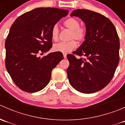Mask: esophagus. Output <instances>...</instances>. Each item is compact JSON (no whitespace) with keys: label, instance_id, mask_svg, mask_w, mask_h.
Returning <instances> with one entry per match:
<instances>
[{"label":"esophagus","instance_id":"esophagus-1","mask_svg":"<svg viewBox=\"0 0 125 125\" xmlns=\"http://www.w3.org/2000/svg\"><path fill=\"white\" fill-rule=\"evenodd\" d=\"M63 57H64V59H66V54L63 53Z\"/></svg>","mask_w":125,"mask_h":125}]
</instances>
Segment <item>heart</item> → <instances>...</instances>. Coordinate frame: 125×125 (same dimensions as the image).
Wrapping results in <instances>:
<instances>
[{
	"label": "heart",
	"instance_id": "heart-1",
	"mask_svg": "<svg viewBox=\"0 0 125 125\" xmlns=\"http://www.w3.org/2000/svg\"><path fill=\"white\" fill-rule=\"evenodd\" d=\"M64 26L69 30H71L69 39L71 40L66 42H60L54 45V50L58 52L67 53L73 51L77 47L76 41L79 42L85 41L87 36L86 28L84 26H80V22L77 19L73 17L68 19L63 22ZM59 31L57 25H54L51 30V37L54 41L59 40Z\"/></svg>",
	"mask_w": 125,
	"mask_h": 125
}]
</instances>
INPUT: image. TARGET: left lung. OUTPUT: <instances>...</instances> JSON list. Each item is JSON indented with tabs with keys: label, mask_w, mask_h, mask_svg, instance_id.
Segmentation results:
<instances>
[{
	"label": "left lung",
	"mask_w": 125,
	"mask_h": 125,
	"mask_svg": "<svg viewBox=\"0 0 125 125\" xmlns=\"http://www.w3.org/2000/svg\"><path fill=\"white\" fill-rule=\"evenodd\" d=\"M71 16L85 22L87 36L76 51L67 55L68 78L78 91L95 93L108 85L114 76L119 62V37L111 21L101 14L78 9Z\"/></svg>",
	"instance_id": "left-lung-1"
}]
</instances>
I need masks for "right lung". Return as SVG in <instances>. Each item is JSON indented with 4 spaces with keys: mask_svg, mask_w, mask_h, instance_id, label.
<instances>
[{
    "mask_svg": "<svg viewBox=\"0 0 125 125\" xmlns=\"http://www.w3.org/2000/svg\"><path fill=\"white\" fill-rule=\"evenodd\" d=\"M68 11L39 8L16 19L5 41V66L12 81L21 89L36 93L48 84L51 72L63 59L61 52L39 57L52 46L51 30Z\"/></svg>",
    "mask_w": 125,
    "mask_h": 125,
    "instance_id": "obj_1",
    "label": "right lung"
}]
</instances>
